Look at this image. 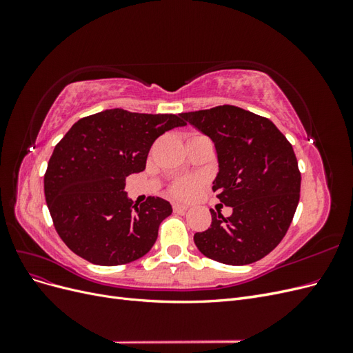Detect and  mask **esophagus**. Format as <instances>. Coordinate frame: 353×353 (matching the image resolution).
Here are the masks:
<instances>
[{
    "label": "esophagus",
    "mask_w": 353,
    "mask_h": 353,
    "mask_svg": "<svg viewBox=\"0 0 353 353\" xmlns=\"http://www.w3.org/2000/svg\"><path fill=\"white\" fill-rule=\"evenodd\" d=\"M172 208H174V212H175V213H184V212L188 209V206L181 205V203H174Z\"/></svg>",
    "instance_id": "esophagus-1"
}]
</instances>
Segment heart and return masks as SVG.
<instances>
[{
  "label": "heart",
  "mask_w": 353,
  "mask_h": 353,
  "mask_svg": "<svg viewBox=\"0 0 353 353\" xmlns=\"http://www.w3.org/2000/svg\"><path fill=\"white\" fill-rule=\"evenodd\" d=\"M200 185V181L194 176L179 178L170 187V193L178 199H190L193 196Z\"/></svg>",
  "instance_id": "b5f03b06"
}]
</instances>
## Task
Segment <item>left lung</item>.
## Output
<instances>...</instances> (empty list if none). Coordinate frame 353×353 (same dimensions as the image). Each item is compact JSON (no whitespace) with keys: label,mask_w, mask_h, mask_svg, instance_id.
Masks as SVG:
<instances>
[{"label":"left lung","mask_w":353,"mask_h":353,"mask_svg":"<svg viewBox=\"0 0 353 353\" xmlns=\"http://www.w3.org/2000/svg\"><path fill=\"white\" fill-rule=\"evenodd\" d=\"M215 144L218 174L212 190L231 216L210 210V228L194 234L197 249L227 265H248L285 236L301 197L292 144L270 119L236 105L179 114Z\"/></svg>","instance_id":"8db88e82"}]
</instances>
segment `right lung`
Masks as SVG:
<instances>
[{"label": "right lung", "mask_w": 353, "mask_h": 353, "mask_svg": "<svg viewBox=\"0 0 353 353\" xmlns=\"http://www.w3.org/2000/svg\"><path fill=\"white\" fill-rule=\"evenodd\" d=\"M176 114L109 109L82 117L52 152L44 193L56 231L68 248L94 265L140 259L153 248L170 203L128 197L125 178L143 172L156 138L184 126Z\"/></svg>", "instance_id": "right-lung-1"}]
</instances>
